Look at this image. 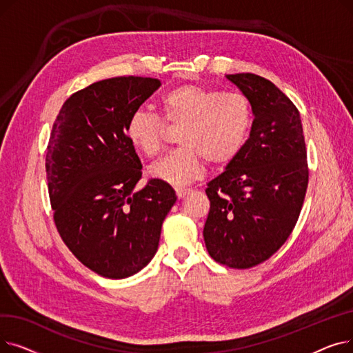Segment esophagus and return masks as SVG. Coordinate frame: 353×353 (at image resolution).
Returning <instances> with one entry per match:
<instances>
[{
  "label": "esophagus",
  "instance_id": "obj_1",
  "mask_svg": "<svg viewBox=\"0 0 353 353\" xmlns=\"http://www.w3.org/2000/svg\"><path fill=\"white\" fill-rule=\"evenodd\" d=\"M189 192H190V189H180V188L176 189V194H177L179 199H183L184 196L189 194Z\"/></svg>",
  "mask_w": 353,
  "mask_h": 353
}]
</instances>
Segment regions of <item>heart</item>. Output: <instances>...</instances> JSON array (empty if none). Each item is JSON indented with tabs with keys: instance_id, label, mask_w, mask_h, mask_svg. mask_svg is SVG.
Wrapping results in <instances>:
<instances>
[{
	"instance_id": "1",
	"label": "heart",
	"mask_w": 353,
	"mask_h": 353,
	"mask_svg": "<svg viewBox=\"0 0 353 353\" xmlns=\"http://www.w3.org/2000/svg\"><path fill=\"white\" fill-rule=\"evenodd\" d=\"M161 117L139 108L125 123V136L145 157L164 145L167 126L180 127L174 150L150 167L153 177L184 186L205 173L206 161L223 165L234 160L250 134L253 107L242 92H220L197 84L173 87L160 99Z\"/></svg>"
}]
</instances>
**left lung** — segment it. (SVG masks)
Masks as SVG:
<instances>
[{"label":"left lung","instance_id":"1","mask_svg":"<svg viewBox=\"0 0 353 353\" xmlns=\"http://www.w3.org/2000/svg\"><path fill=\"white\" fill-rule=\"evenodd\" d=\"M226 77L250 100L254 119L242 152L208 183L203 236L217 263L250 269L294 229L309 181L307 154L299 110L285 92L252 72Z\"/></svg>","mask_w":353,"mask_h":353}]
</instances>
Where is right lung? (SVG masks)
Returning <instances> with one entry per match:
<instances>
[{"instance_id": "right-lung-1", "label": "right lung", "mask_w": 353, "mask_h": 353, "mask_svg": "<svg viewBox=\"0 0 353 353\" xmlns=\"http://www.w3.org/2000/svg\"><path fill=\"white\" fill-rule=\"evenodd\" d=\"M160 85L133 76L92 83L65 100L52 124L46 172L55 228L84 266L108 279L152 261L177 199L159 179L134 190L141 161L125 136L130 114Z\"/></svg>"}]
</instances>
